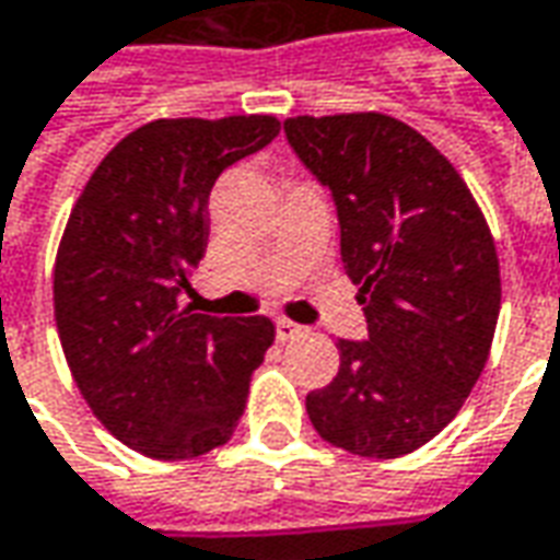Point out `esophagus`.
Returning <instances> with one entry per match:
<instances>
[{
	"mask_svg": "<svg viewBox=\"0 0 560 560\" xmlns=\"http://www.w3.org/2000/svg\"><path fill=\"white\" fill-rule=\"evenodd\" d=\"M302 332H305V326L292 324V320H287V317H280V320H277V339L280 341L295 339V336H302Z\"/></svg>",
	"mask_w": 560,
	"mask_h": 560,
	"instance_id": "34e87169",
	"label": "esophagus"
}]
</instances>
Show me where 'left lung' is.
I'll return each mask as SVG.
<instances>
[{
  "instance_id": "1",
  "label": "left lung",
  "mask_w": 560,
  "mask_h": 560,
  "mask_svg": "<svg viewBox=\"0 0 560 560\" xmlns=\"http://www.w3.org/2000/svg\"><path fill=\"white\" fill-rule=\"evenodd\" d=\"M283 131L332 190L370 332L339 339V373L305 397L311 425L354 456H407L463 410L490 358L493 234L453 163L394 116H292Z\"/></svg>"
}]
</instances>
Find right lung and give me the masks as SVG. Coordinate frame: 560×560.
Segmentation results:
<instances>
[{"mask_svg": "<svg viewBox=\"0 0 560 560\" xmlns=\"http://www.w3.org/2000/svg\"><path fill=\"white\" fill-rule=\"evenodd\" d=\"M277 116L153 119L92 172L55 258V324L101 425L150 459L228 444L273 341L268 317L178 307L209 240L206 202L236 160L271 144Z\"/></svg>", "mask_w": 560, "mask_h": 560, "instance_id": "obj_1", "label": "right lung"}]
</instances>
